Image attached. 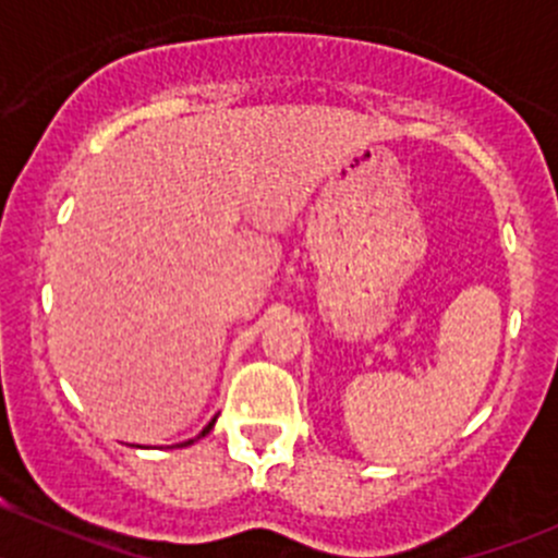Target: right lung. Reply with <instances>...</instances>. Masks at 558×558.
I'll return each mask as SVG.
<instances>
[{"label": "right lung", "mask_w": 558, "mask_h": 558, "mask_svg": "<svg viewBox=\"0 0 558 558\" xmlns=\"http://www.w3.org/2000/svg\"><path fill=\"white\" fill-rule=\"evenodd\" d=\"M213 424H216V418H213V421H210V424H207V426H205V429H202V432H199V435H196V437H194V440H189V442H180V448H183V446H191V442H196V440H199V437H205V435H207V432H210V429H213Z\"/></svg>", "instance_id": "1"}]
</instances>
